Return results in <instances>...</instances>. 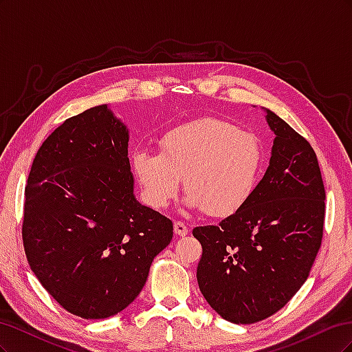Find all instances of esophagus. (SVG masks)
I'll list each match as a JSON object with an SVG mask.
<instances>
[{
	"label": "esophagus",
	"instance_id": "34e87169",
	"mask_svg": "<svg viewBox=\"0 0 352 352\" xmlns=\"http://www.w3.org/2000/svg\"><path fill=\"white\" fill-rule=\"evenodd\" d=\"M173 230H175V233L177 236H186L188 235V228H186V225L185 223H182V221H176L175 225H173Z\"/></svg>",
	"mask_w": 352,
	"mask_h": 352
}]
</instances>
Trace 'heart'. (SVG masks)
<instances>
[{
    "mask_svg": "<svg viewBox=\"0 0 352 352\" xmlns=\"http://www.w3.org/2000/svg\"><path fill=\"white\" fill-rule=\"evenodd\" d=\"M158 154L138 150L133 173L153 208L170 204L182 184L190 210L217 219L238 214L248 206L263 172V146L257 136L220 119H199L167 131Z\"/></svg>",
    "mask_w": 352,
    "mask_h": 352,
    "instance_id": "1",
    "label": "heart"
}]
</instances>
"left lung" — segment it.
<instances>
[{"label":"left lung","mask_w":352,"mask_h":352,"mask_svg":"<svg viewBox=\"0 0 352 352\" xmlns=\"http://www.w3.org/2000/svg\"><path fill=\"white\" fill-rule=\"evenodd\" d=\"M269 167L238 214L199 226L201 294L225 320L250 324L278 313L300 291L320 250L324 186L316 153L278 114Z\"/></svg>","instance_id":"1"}]
</instances>
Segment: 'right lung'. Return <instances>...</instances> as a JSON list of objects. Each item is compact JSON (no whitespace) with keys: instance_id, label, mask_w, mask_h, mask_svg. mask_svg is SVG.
Listing matches in <instances>:
<instances>
[{"instance_id":"1","label":"right lung","mask_w":352,"mask_h":352,"mask_svg":"<svg viewBox=\"0 0 352 352\" xmlns=\"http://www.w3.org/2000/svg\"><path fill=\"white\" fill-rule=\"evenodd\" d=\"M127 146V126L97 105L47 138L28 177V263L63 308L89 320L132 304L173 238L172 220L136 199Z\"/></svg>"}]
</instances>
